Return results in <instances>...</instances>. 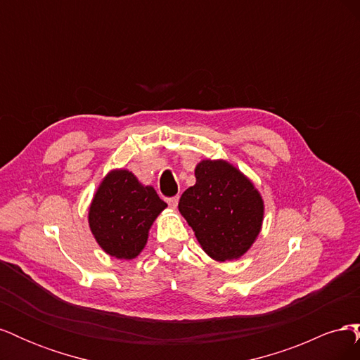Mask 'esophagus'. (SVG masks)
Here are the masks:
<instances>
[{"instance_id":"1","label":"esophagus","mask_w":360,"mask_h":360,"mask_svg":"<svg viewBox=\"0 0 360 360\" xmlns=\"http://www.w3.org/2000/svg\"><path fill=\"white\" fill-rule=\"evenodd\" d=\"M168 205L171 207V209H177V204H179V197H171L167 200Z\"/></svg>"}]
</instances>
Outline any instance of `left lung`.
I'll list each match as a JSON object with an SVG mask.
<instances>
[{
	"instance_id": "obj_1",
	"label": "left lung",
	"mask_w": 360,
	"mask_h": 360,
	"mask_svg": "<svg viewBox=\"0 0 360 360\" xmlns=\"http://www.w3.org/2000/svg\"><path fill=\"white\" fill-rule=\"evenodd\" d=\"M197 183L183 192L179 210L204 252L216 261L237 259L252 246L264 204L249 179L224 160H201Z\"/></svg>"
}]
</instances>
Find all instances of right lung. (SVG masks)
I'll use <instances>...</instances> for the list:
<instances>
[{"label": "right lung", "instance_id": "right-lung-1", "mask_svg": "<svg viewBox=\"0 0 360 360\" xmlns=\"http://www.w3.org/2000/svg\"><path fill=\"white\" fill-rule=\"evenodd\" d=\"M165 207L153 188L141 184L127 169H115L94 195L89 224L106 254L132 259L144 249L150 226Z\"/></svg>", "mask_w": 360, "mask_h": 360}]
</instances>
